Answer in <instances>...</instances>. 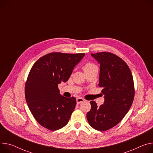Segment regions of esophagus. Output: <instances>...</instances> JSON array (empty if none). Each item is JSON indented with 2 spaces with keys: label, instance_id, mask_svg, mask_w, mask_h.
Returning a JSON list of instances; mask_svg holds the SVG:
<instances>
[{
  "label": "esophagus",
  "instance_id": "34e87169",
  "mask_svg": "<svg viewBox=\"0 0 153 153\" xmlns=\"http://www.w3.org/2000/svg\"><path fill=\"white\" fill-rule=\"evenodd\" d=\"M84 101H85V100H84V99H83V98H80V97H79V98H77L76 99V102H77V104H80V103L84 102Z\"/></svg>",
  "mask_w": 153,
  "mask_h": 153
}]
</instances>
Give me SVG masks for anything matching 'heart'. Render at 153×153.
Listing matches in <instances>:
<instances>
[{"instance_id": "heart-1", "label": "heart", "mask_w": 153, "mask_h": 153, "mask_svg": "<svg viewBox=\"0 0 153 153\" xmlns=\"http://www.w3.org/2000/svg\"><path fill=\"white\" fill-rule=\"evenodd\" d=\"M94 68H97V66L92 63H90V62H88L84 66V71H88V70H90V69H94Z\"/></svg>"}]
</instances>
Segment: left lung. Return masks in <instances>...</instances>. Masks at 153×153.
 Instances as JSON below:
<instances>
[{
	"label": "left lung",
	"mask_w": 153,
	"mask_h": 153,
	"mask_svg": "<svg viewBox=\"0 0 153 153\" xmlns=\"http://www.w3.org/2000/svg\"><path fill=\"white\" fill-rule=\"evenodd\" d=\"M91 55L100 64L98 86L102 88L104 102L98 107L90 101L87 118L93 128L104 131L118 124L131 108L135 93L133 77L128 65L116 55L103 52Z\"/></svg>",
	"instance_id": "8db88e82"
}]
</instances>
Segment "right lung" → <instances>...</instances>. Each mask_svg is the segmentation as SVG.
Instances as JSON below:
<instances>
[{
    "instance_id": "1",
    "label": "right lung",
    "mask_w": 153,
    "mask_h": 153,
    "mask_svg": "<svg viewBox=\"0 0 153 153\" xmlns=\"http://www.w3.org/2000/svg\"><path fill=\"white\" fill-rule=\"evenodd\" d=\"M85 55L52 52L41 57L31 68L25 86V100L33 116L44 128L56 131L68 123L76 100L61 95L58 85L69 79Z\"/></svg>"
}]
</instances>
